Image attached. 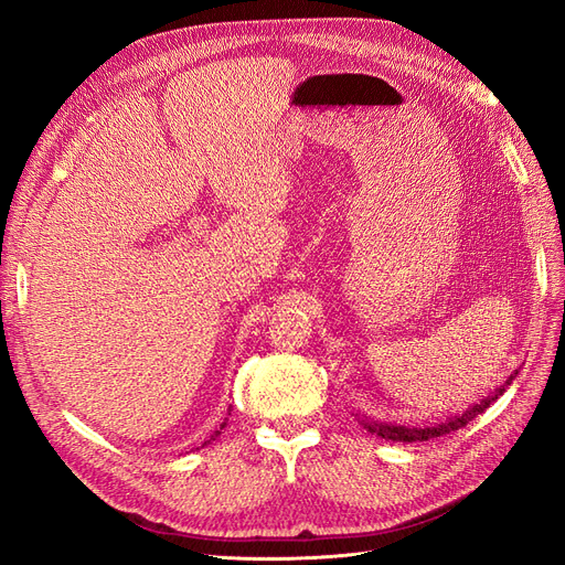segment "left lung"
Here are the masks:
<instances>
[{
    "label": "left lung",
    "mask_w": 565,
    "mask_h": 565,
    "mask_svg": "<svg viewBox=\"0 0 565 565\" xmlns=\"http://www.w3.org/2000/svg\"><path fill=\"white\" fill-rule=\"evenodd\" d=\"M519 374V370L511 374V377L504 382V386H509L511 382H514V377ZM504 386H500L498 391L492 393V396L483 398L481 403H473L471 407H467L465 413L461 415H455L446 422L440 424H434V426H403V424H391V422H377V419H370L365 415H358V419H361V424L365 426V429L374 436H382L386 440H401V443H415V440H429V438H438V436H446V434H452L457 429H461V426H467L473 417H478L483 413L486 407H490L494 401H498L502 393H504Z\"/></svg>",
    "instance_id": "left-lung-1"
}]
</instances>
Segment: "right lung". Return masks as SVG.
<instances>
[{"instance_id": "obj_1", "label": "right lung", "mask_w": 565, "mask_h": 565, "mask_svg": "<svg viewBox=\"0 0 565 565\" xmlns=\"http://www.w3.org/2000/svg\"><path fill=\"white\" fill-rule=\"evenodd\" d=\"M221 429H224V424H221ZM218 434H221V431H214V436H212V438H210V440H214V438H216V436H218ZM210 440H204V446H207V443H210Z\"/></svg>"}]
</instances>
